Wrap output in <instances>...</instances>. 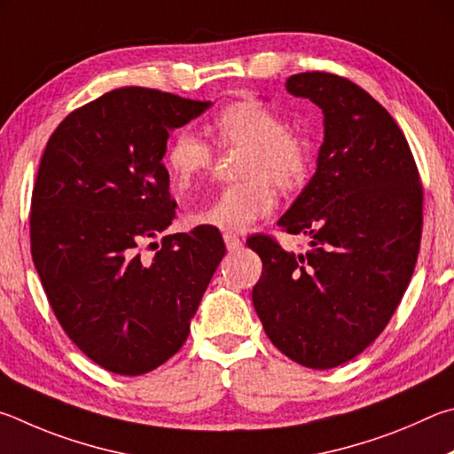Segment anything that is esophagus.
Masks as SVG:
<instances>
[{
    "label": "esophagus",
    "instance_id": "1",
    "mask_svg": "<svg viewBox=\"0 0 454 454\" xmlns=\"http://www.w3.org/2000/svg\"><path fill=\"white\" fill-rule=\"evenodd\" d=\"M223 241H225V245H227V249H229V251H237V249H241V245H243V241H241L239 237H237L235 233H225V235H223Z\"/></svg>",
    "mask_w": 454,
    "mask_h": 454
}]
</instances>
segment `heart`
<instances>
[{
  "instance_id": "obj_1",
  "label": "heart",
  "mask_w": 454,
  "mask_h": 454,
  "mask_svg": "<svg viewBox=\"0 0 454 454\" xmlns=\"http://www.w3.org/2000/svg\"><path fill=\"white\" fill-rule=\"evenodd\" d=\"M213 137L223 149H247L241 177L215 195L211 203L187 215L189 225H207L219 231H247L259 219L271 215L277 190L283 193L301 189L313 167L311 141L255 99L237 101L221 109L211 123ZM165 165L177 187H187L213 165V149L189 129L173 135L165 153Z\"/></svg>"
}]
</instances>
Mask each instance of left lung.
I'll use <instances>...</instances> for the list:
<instances>
[{
  "label": "left lung",
  "instance_id": "obj_1",
  "mask_svg": "<svg viewBox=\"0 0 454 454\" xmlns=\"http://www.w3.org/2000/svg\"><path fill=\"white\" fill-rule=\"evenodd\" d=\"M285 87L325 115L317 173L279 219L311 241L289 253L251 237L263 261L253 305L283 355L323 371L363 353L399 307L419 257L423 185L401 127L363 87L325 71Z\"/></svg>",
  "mask_w": 454,
  "mask_h": 454
}]
</instances>
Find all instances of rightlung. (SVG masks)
<instances>
[{
	"label": "right lung",
	"mask_w": 454,
	"mask_h": 454,
	"mask_svg": "<svg viewBox=\"0 0 454 454\" xmlns=\"http://www.w3.org/2000/svg\"><path fill=\"white\" fill-rule=\"evenodd\" d=\"M209 101L121 87L63 119L31 193V257L67 337L99 367L143 375L179 351L225 243L199 225L140 245L175 217L161 159L169 131Z\"/></svg>",
	"instance_id": "1"
}]
</instances>
